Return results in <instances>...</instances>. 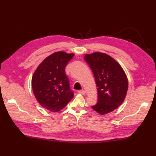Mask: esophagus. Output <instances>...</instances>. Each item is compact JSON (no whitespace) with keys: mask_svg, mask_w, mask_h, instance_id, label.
Here are the masks:
<instances>
[{"mask_svg":"<svg viewBox=\"0 0 156 156\" xmlns=\"http://www.w3.org/2000/svg\"><path fill=\"white\" fill-rule=\"evenodd\" d=\"M78 93L80 94H82V95H84L86 94V93H87V92H86V90H78Z\"/></svg>","mask_w":156,"mask_h":156,"instance_id":"34e87169","label":"esophagus"}]
</instances>
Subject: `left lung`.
I'll return each instance as SVG.
<instances>
[{"label": "left lung", "instance_id": "1", "mask_svg": "<svg viewBox=\"0 0 156 156\" xmlns=\"http://www.w3.org/2000/svg\"><path fill=\"white\" fill-rule=\"evenodd\" d=\"M84 59L93 72L98 90V102L92 108L104 115L120 106L127 95L128 80L121 65L101 52L85 54Z\"/></svg>", "mask_w": 156, "mask_h": 156}]
</instances>
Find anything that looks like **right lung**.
I'll return each instance as SVG.
<instances>
[{
	"label": "right lung",
	"instance_id": "obj_1",
	"mask_svg": "<svg viewBox=\"0 0 156 156\" xmlns=\"http://www.w3.org/2000/svg\"><path fill=\"white\" fill-rule=\"evenodd\" d=\"M74 54L59 51L44 59L32 76L31 85L37 102L51 112L64 108L74 97L65 68Z\"/></svg>",
	"mask_w": 156,
	"mask_h": 156
}]
</instances>
